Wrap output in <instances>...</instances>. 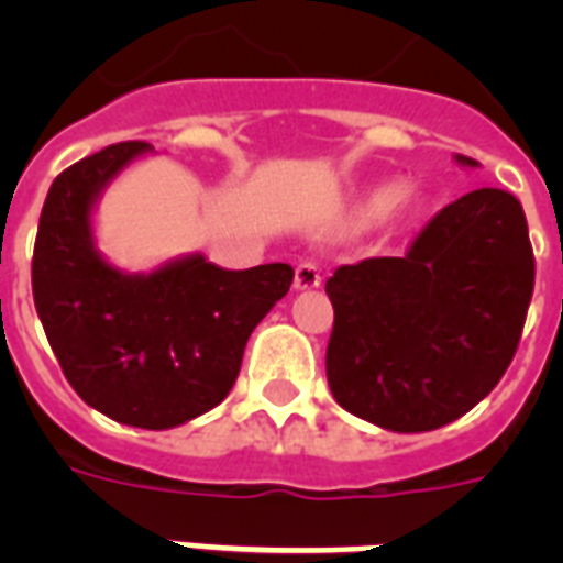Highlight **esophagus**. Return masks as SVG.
<instances>
[{
    "label": "esophagus",
    "instance_id": "obj_1",
    "mask_svg": "<svg viewBox=\"0 0 563 563\" xmlns=\"http://www.w3.org/2000/svg\"><path fill=\"white\" fill-rule=\"evenodd\" d=\"M321 280H324V274H321V268L312 260L298 263V268H295V289H318Z\"/></svg>",
    "mask_w": 563,
    "mask_h": 563
}]
</instances>
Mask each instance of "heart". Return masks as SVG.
<instances>
[{
    "mask_svg": "<svg viewBox=\"0 0 563 563\" xmlns=\"http://www.w3.org/2000/svg\"><path fill=\"white\" fill-rule=\"evenodd\" d=\"M402 195H406V189L400 184H383V187H376L365 198V203H362V216L365 219H379V216H385V212L394 210L402 201Z\"/></svg>",
    "mask_w": 563,
    "mask_h": 563,
    "instance_id": "1",
    "label": "heart"
}]
</instances>
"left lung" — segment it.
Listing matches in <instances>:
<instances>
[{"label":"left lung","mask_w":563,"mask_h":563,"mask_svg":"<svg viewBox=\"0 0 563 563\" xmlns=\"http://www.w3.org/2000/svg\"><path fill=\"white\" fill-rule=\"evenodd\" d=\"M459 166L479 163L455 154ZM534 289L523 207L506 189L446 203L402 256L335 268L327 383L335 402L391 432L446 427L515 360Z\"/></svg>","instance_id":"1"}]
</instances>
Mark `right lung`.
Returning <instances> with one entry per match:
<instances>
[{
	"label": "right lung",
	"mask_w": 563,
	"mask_h": 563,
	"mask_svg": "<svg viewBox=\"0 0 563 563\" xmlns=\"http://www.w3.org/2000/svg\"><path fill=\"white\" fill-rule=\"evenodd\" d=\"M148 143H117L84 157L52 184L31 260L34 307L66 379L101 415L140 429H172L219 406L242 353L277 300L291 265L228 272L203 254L148 274L110 265L96 247L101 192Z\"/></svg>",
	"instance_id": "add662e5"
}]
</instances>
